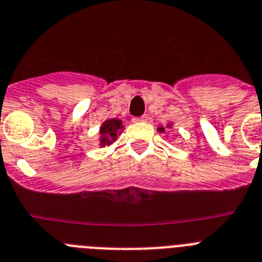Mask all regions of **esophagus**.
<instances>
[{"mask_svg":"<svg viewBox=\"0 0 262 262\" xmlns=\"http://www.w3.org/2000/svg\"><path fill=\"white\" fill-rule=\"evenodd\" d=\"M146 121V116H141V117L133 118V122H145Z\"/></svg>","mask_w":262,"mask_h":262,"instance_id":"1","label":"esophagus"}]
</instances>
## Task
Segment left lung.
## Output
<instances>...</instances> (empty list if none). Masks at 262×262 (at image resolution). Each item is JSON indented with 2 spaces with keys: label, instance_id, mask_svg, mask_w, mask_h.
<instances>
[{
  "label": "left lung",
  "instance_id": "obj_1",
  "mask_svg": "<svg viewBox=\"0 0 262 262\" xmlns=\"http://www.w3.org/2000/svg\"><path fill=\"white\" fill-rule=\"evenodd\" d=\"M173 126V122H168V124L165 125V126H161V125H158L157 130L160 132V133H165V129H172Z\"/></svg>",
  "mask_w": 262,
  "mask_h": 262
}]
</instances>
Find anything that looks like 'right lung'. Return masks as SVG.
<instances>
[{
    "mask_svg": "<svg viewBox=\"0 0 262 262\" xmlns=\"http://www.w3.org/2000/svg\"><path fill=\"white\" fill-rule=\"evenodd\" d=\"M124 125L120 118H106L102 121V124L98 130V146L100 148H106L117 141L118 136L124 132Z\"/></svg>",
    "mask_w": 262,
    "mask_h": 262,
    "instance_id": "1",
    "label": "right lung"
}]
</instances>
